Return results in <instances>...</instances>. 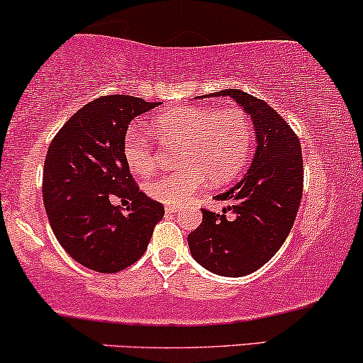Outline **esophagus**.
<instances>
[{"instance_id": "34e87169", "label": "esophagus", "mask_w": 363, "mask_h": 363, "mask_svg": "<svg viewBox=\"0 0 363 363\" xmlns=\"http://www.w3.org/2000/svg\"><path fill=\"white\" fill-rule=\"evenodd\" d=\"M180 211V208H177V206H166V213H178Z\"/></svg>"}]
</instances>
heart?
I'll list each match as a JSON object with an SVG mask.
<instances>
[{
	"label": "heart",
	"mask_w": 363,
	"mask_h": 363,
	"mask_svg": "<svg viewBox=\"0 0 363 363\" xmlns=\"http://www.w3.org/2000/svg\"><path fill=\"white\" fill-rule=\"evenodd\" d=\"M154 133L162 142H178L174 171L147 182L145 192L167 206L190 201L204 185H225L237 177L251 157L255 130L240 107H177L152 119ZM123 157L131 171L150 173L155 150L150 138L130 128L123 140Z\"/></svg>",
	"instance_id": "1"
}]
</instances>
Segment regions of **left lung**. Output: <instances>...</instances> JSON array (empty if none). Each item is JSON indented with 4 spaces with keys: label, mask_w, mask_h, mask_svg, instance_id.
I'll use <instances>...</instances> for the list:
<instances>
[{
    "label": "left lung",
    "mask_w": 363,
    "mask_h": 363,
    "mask_svg": "<svg viewBox=\"0 0 363 363\" xmlns=\"http://www.w3.org/2000/svg\"><path fill=\"white\" fill-rule=\"evenodd\" d=\"M251 116L256 154L239 183L216 196L223 213L202 209V223L189 235L194 259L223 277L256 272L286 242L303 197L301 143L289 124L263 100L242 89H221Z\"/></svg>",
    "instance_id": "left-lung-1"
}]
</instances>
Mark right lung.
Returning a JSON list of instances; mask_svg holds the SVG:
<instances>
[{
	"mask_svg": "<svg viewBox=\"0 0 363 363\" xmlns=\"http://www.w3.org/2000/svg\"><path fill=\"white\" fill-rule=\"evenodd\" d=\"M155 105L107 95L81 107L50 143L43 201L62 247L79 264L116 274L138 261L164 206L140 192L123 157V140L136 116ZM118 196L126 208L114 206Z\"/></svg>",
	"mask_w": 363,
	"mask_h": 363,
	"instance_id": "add662e5",
	"label": "right lung"
}]
</instances>
